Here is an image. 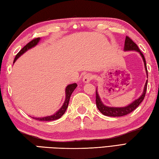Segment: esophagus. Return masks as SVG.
Wrapping results in <instances>:
<instances>
[{
	"instance_id": "esophagus-1",
	"label": "esophagus",
	"mask_w": 159,
	"mask_h": 159,
	"mask_svg": "<svg viewBox=\"0 0 159 159\" xmlns=\"http://www.w3.org/2000/svg\"><path fill=\"white\" fill-rule=\"evenodd\" d=\"M93 77V75L90 73L86 74V75L83 77V82L84 83H89L92 80Z\"/></svg>"
}]
</instances>
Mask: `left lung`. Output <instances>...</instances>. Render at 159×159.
<instances>
[{
	"mask_svg": "<svg viewBox=\"0 0 159 159\" xmlns=\"http://www.w3.org/2000/svg\"><path fill=\"white\" fill-rule=\"evenodd\" d=\"M124 51H137V52L139 53L141 55L142 59L143 60L144 62V66H145V72H146V75L148 77V70H147V66H146V62H145V57L143 54L141 53V51L139 49L138 46L133 41H132L130 38L129 37L126 36L125 40V44H124ZM147 85H148V80H146V82L145 84L143 91L142 93V95L139 97V98L137 99H135L134 102H132L131 103H129V105L124 106V107H111L106 106L102 102L101 99L99 98V93L98 91V89H96V104L97 107L99 111L101 112L103 115L106 116H124L129 114L131 112L137 108L139 106V104L143 101L145 96V93H146V90H147Z\"/></svg>",
	"mask_w": 159,
	"mask_h": 159,
	"instance_id": "obj_1",
	"label": "left lung"
}]
</instances>
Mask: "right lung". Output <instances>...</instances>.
<instances>
[{
  "mask_svg": "<svg viewBox=\"0 0 159 159\" xmlns=\"http://www.w3.org/2000/svg\"><path fill=\"white\" fill-rule=\"evenodd\" d=\"M40 38H35V39H34L33 40L27 44H26L25 46L22 48L20 51H19L18 53L16 55V56L14 60V64L15 63V61L17 60L18 58L19 57H20L22 54H24L26 51H27L28 50H30V48L36 46L39 42H40ZM77 86V84L76 83L69 84V85L66 86V88L65 89V94H66L65 100H64L63 105L61 106V108L58 110L56 113H54L53 115L47 116H44V117H32V118L34 119H36V120H38V121H53V120H56L57 119H60L61 116L64 114V112H66V109L68 108V106H69V99H70L71 94L73 93L74 90L76 89Z\"/></svg>",
  "mask_w": 159,
  "mask_h": 159,
  "instance_id": "add662e5",
  "label": "right lung"
}]
</instances>
